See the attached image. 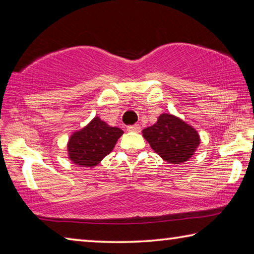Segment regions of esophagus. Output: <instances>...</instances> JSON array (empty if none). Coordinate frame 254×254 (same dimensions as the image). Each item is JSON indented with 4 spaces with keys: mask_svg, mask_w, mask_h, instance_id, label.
Instances as JSON below:
<instances>
[{
    "mask_svg": "<svg viewBox=\"0 0 254 254\" xmlns=\"http://www.w3.org/2000/svg\"><path fill=\"white\" fill-rule=\"evenodd\" d=\"M127 128V131H130V132H139L141 127L139 124H133V126H128Z\"/></svg>",
    "mask_w": 254,
    "mask_h": 254,
    "instance_id": "obj_1",
    "label": "esophagus"
}]
</instances>
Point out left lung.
<instances>
[{
	"mask_svg": "<svg viewBox=\"0 0 254 254\" xmlns=\"http://www.w3.org/2000/svg\"><path fill=\"white\" fill-rule=\"evenodd\" d=\"M142 133L153 151L170 163L187 161L199 144L195 128L171 114H161L157 123Z\"/></svg>",
	"mask_w": 254,
	"mask_h": 254,
	"instance_id": "obj_1",
	"label": "left lung"
}]
</instances>
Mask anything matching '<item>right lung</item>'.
<instances>
[{"instance_id":"obj_1","label":"right lung","mask_w":254,"mask_h":254,"mask_svg":"<svg viewBox=\"0 0 254 254\" xmlns=\"http://www.w3.org/2000/svg\"><path fill=\"white\" fill-rule=\"evenodd\" d=\"M122 134L121 128L109 127L100 118H95L83 130L70 136L68 142L69 158L76 165L96 166L113 150Z\"/></svg>"}]
</instances>
